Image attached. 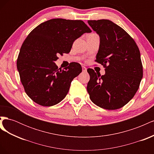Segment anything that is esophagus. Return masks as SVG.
Wrapping results in <instances>:
<instances>
[{"instance_id": "34e87169", "label": "esophagus", "mask_w": 154, "mask_h": 154, "mask_svg": "<svg viewBox=\"0 0 154 154\" xmlns=\"http://www.w3.org/2000/svg\"><path fill=\"white\" fill-rule=\"evenodd\" d=\"M82 71H83V72H86L87 71V68L84 66H82Z\"/></svg>"}]
</instances>
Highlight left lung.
<instances>
[{
    "label": "left lung",
    "mask_w": 154,
    "mask_h": 154,
    "mask_svg": "<svg viewBox=\"0 0 154 154\" xmlns=\"http://www.w3.org/2000/svg\"><path fill=\"white\" fill-rule=\"evenodd\" d=\"M87 22L100 39L96 62L105 68L102 76L92 69H87L90 80L87 89L90 99L101 108L120 109L132 100L143 78L140 52L132 37L112 21Z\"/></svg>",
    "instance_id": "left-lung-1"
}]
</instances>
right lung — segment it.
Wrapping results in <instances>:
<instances>
[{
	"label": "right lung",
	"instance_id": "obj_1",
	"mask_svg": "<svg viewBox=\"0 0 154 154\" xmlns=\"http://www.w3.org/2000/svg\"><path fill=\"white\" fill-rule=\"evenodd\" d=\"M90 29L82 20L53 18L42 23L27 36L17 59V69L24 90L37 104H58L69 92L71 83L82 71L72 62L63 70L55 62L58 54L69 53L74 40Z\"/></svg>",
	"mask_w": 154,
	"mask_h": 154
}]
</instances>
